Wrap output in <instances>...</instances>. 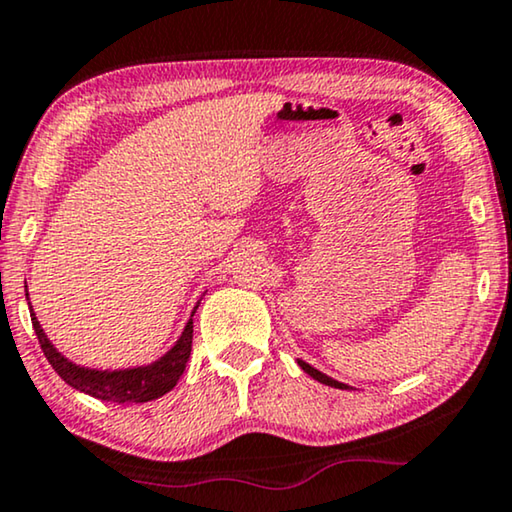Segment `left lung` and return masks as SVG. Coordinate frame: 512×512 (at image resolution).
Segmentation results:
<instances>
[{
    "label": "left lung",
    "mask_w": 512,
    "mask_h": 512,
    "mask_svg": "<svg viewBox=\"0 0 512 512\" xmlns=\"http://www.w3.org/2000/svg\"><path fill=\"white\" fill-rule=\"evenodd\" d=\"M297 364L301 366V369H304L308 376H311L313 380H318V383H322V385H329V387H336V390H350L348 385L345 383H338V380H334V378H329V376H325V373L322 371H318L315 369V366H311V364H306L304 359H297Z\"/></svg>",
    "instance_id": "1"
}]
</instances>
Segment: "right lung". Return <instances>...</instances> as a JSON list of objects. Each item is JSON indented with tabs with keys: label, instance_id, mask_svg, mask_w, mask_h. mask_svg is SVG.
Listing matches in <instances>:
<instances>
[{
	"label": "right lung",
	"instance_id": "1",
	"mask_svg": "<svg viewBox=\"0 0 512 512\" xmlns=\"http://www.w3.org/2000/svg\"><path fill=\"white\" fill-rule=\"evenodd\" d=\"M30 299V297H27ZM30 304V301H27ZM201 299L194 306L192 315L197 313ZM32 325L37 331V338L41 343V350L50 366L57 371L64 383L74 387V390L90 394V397L111 401V403H146L153 399H160L164 394L171 392L181 380L187 359L192 352V315L187 320L183 334L178 336V341L164 352L162 357H157L155 362L141 364V366H129V369H90V366H81L71 362L62 355L60 350L50 343L46 331L39 325L37 313L30 306Z\"/></svg>",
	"mask_w": 512,
	"mask_h": 512
}]
</instances>
